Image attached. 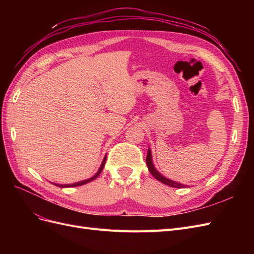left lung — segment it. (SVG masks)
<instances>
[{"label":"left lung","mask_w":254,"mask_h":254,"mask_svg":"<svg viewBox=\"0 0 254 254\" xmlns=\"http://www.w3.org/2000/svg\"><path fill=\"white\" fill-rule=\"evenodd\" d=\"M146 164H147V167H148V170H149L150 174H151L153 177H155V178H156L158 181L166 184V186H168V187L177 188V189H182V188L186 187V186H184V184H181V183H179V182H176V181H173V180H171V179L165 178V177H163L162 175H161V174L156 170L155 166H153V163H152L151 151H150L149 148H148V151H147V156H146Z\"/></svg>","instance_id":"obj_1"}]
</instances>
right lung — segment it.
Listing matches in <instances>:
<instances>
[{
    "mask_svg": "<svg viewBox=\"0 0 254 254\" xmlns=\"http://www.w3.org/2000/svg\"><path fill=\"white\" fill-rule=\"evenodd\" d=\"M106 160H107V155L105 156V158H104V160H103V162H102V164H101V167H99V170L97 171V173H96L93 177H91V178H89V179H87V180H82V181H79V182H76V183H72V184H55V186H57V187H59V188H74V187L83 186V184H86V183H88V182H90V181H92V180L96 179L97 177H98V175L101 174L102 171H103V168H104L105 163H106Z\"/></svg>",
    "mask_w": 254,
    "mask_h": 254,
    "instance_id": "obj_1",
    "label": "right lung"
}]
</instances>
